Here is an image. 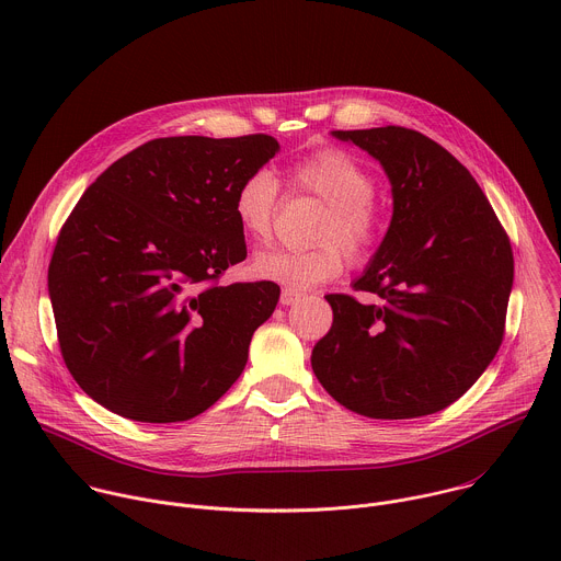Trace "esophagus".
<instances>
[{
  "instance_id": "esophagus-1",
  "label": "esophagus",
  "mask_w": 561,
  "mask_h": 561,
  "mask_svg": "<svg viewBox=\"0 0 561 561\" xmlns=\"http://www.w3.org/2000/svg\"><path fill=\"white\" fill-rule=\"evenodd\" d=\"M301 299V293H297V290H293V288H284L282 290V297H279V301L284 304V306H293V304H297Z\"/></svg>"
}]
</instances>
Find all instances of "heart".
<instances>
[{"instance_id": "1", "label": "heart", "mask_w": 561, "mask_h": 561, "mask_svg": "<svg viewBox=\"0 0 561 561\" xmlns=\"http://www.w3.org/2000/svg\"><path fill=\"white\" fill-rule=\"evenodd\" d=\"M293 184L327 204L310 249H268L253 257L251 273L293 290L314 288L344 273L351 262H364L379 239L381 213L375 204V175L346 150L324 148L293 167ZM277 178L268 169L251 171L237 184L232 215L253 242H266L277 208Z\"/></svg>"}]
</instances>
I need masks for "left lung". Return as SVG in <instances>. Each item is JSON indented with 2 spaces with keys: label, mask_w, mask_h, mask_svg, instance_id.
I'll return each mask as SVG.
<instances>
[{
  "label": "left lung",
  "mask_w": 561,
  "mask_h": 561,
  "mask_svg": "<svg viewBox=\"0 0 561 561\" xmlns=\"http://www.w3.org/2000/svg\"><path fill=\"white\" fill-rule=\"evenodd\" d=\"M381 164L390 226L355 290L327 295L333 327L312 348V373L344 409L411 420L450 407L500 351L513 251L486 195L426 135L383 126L333 130Z\"/></svg>",
  "instance_id": "8db88e82"
}]
</instances>
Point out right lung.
Masks as SVG:
<instances>
[{
	"label": "right lung",
	"mask_w": 561,
	"mask_h": 561,
	"mask_svg": "<svg viewBox=\"0 0 561 561\" xmlns=\"http://www.w3.org/2000/svg\"><path fill=\"white\" fill-rule=\"evenodd\" d=\"M275 152L271 135L152 139L77 202L48 293L64 362L98 404L133 422H186L242 375L279 286L215 282L247 260L234 188Z\"/></svg>",
	"instance_id": "right-lung-1"
}]
</instances>
